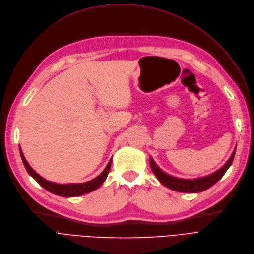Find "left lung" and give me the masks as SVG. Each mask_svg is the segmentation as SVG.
<instances>
[{
	"instance_id": "1",
	"label": "left lung",
	"mask_w": 254,
	"mask_h": 254,
	"mask_svg": "<svg viewBox=\"0 0 254 254\" xmlns=\"http://www.w3.org/2000/svg\"><path fill=\"white\" fill-rule=\"evenodd\" d=\"M235 154H236V149L232 152V155L230 156L228 161L220 170H218L217 172H215V173H212L208 176L197 178V179H180V178L170 176L166 174L165 172H162L156 166V164L152 158H150V166H151L152 172H153L156 178L160 181V184H162L165 187L176 191H181V192H199L209 189L211 186H214L217 181H219L223 177V175L226 173V171L232 164Z\"/></svg>"
}]
</instances>
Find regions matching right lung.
<instances>
[{"label": "right lung", "instance_id": "obj_1", "mask_svg": "<svg viewBox=\"0 0 254 254\" xmlns=\"http://www.w3.org/2000/svg\"><path fill=\"white\" fill-rule=\"evenodd\" d=\"M19 152H21L23 164H24L27 172L29 173V175L32 176L44 189H46L50 192H52V194L62 196V197H77V196L84 195V194H87V192H90V191L97 190L98 188L102 186L104 180L106 179V177L109 173L110 166H111V160H109L108 165L106 166L105 170L102 172V173H101L98 177H96L95 179L87 181V182H83V184L58 185V184H54V182H50V181L44 179L43 177H40L36 173V172L29 166L21 148H19Z\"/></svg>", "mask_w": 254, "mask_h": 254}]
</instances>
